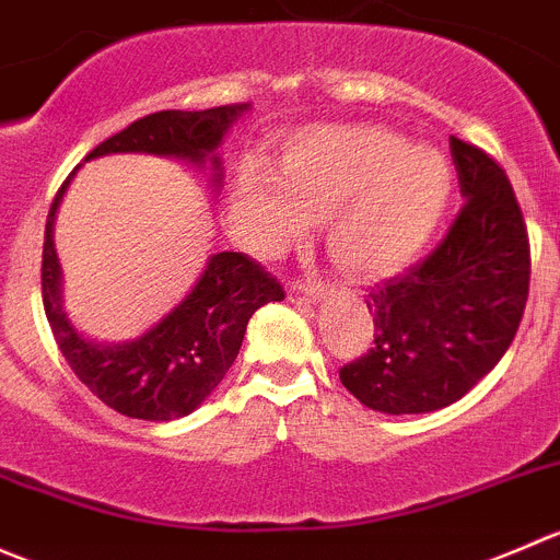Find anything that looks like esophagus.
<instances>
[{"instance_id":"1","label":"esophagus","mask_w":560,"mask_h":560,"mask_svg":"<svg viewBox=\"0 0 560 560\" xmlns=\"http://www.w3.org/2000/svg\"><path fill=\"white\" fill-rule=\"evenodd\" d=\"M318 293H320V282L299 280V278L288 280V296H291V302H310V299H318Z\"/></svg>"}]
</instances>
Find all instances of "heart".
Masks as SVG:
<instances>
[{
  "mask_svg": "<svg viewBox=\"0 0 560 560\" xmlns=\"http://www.w3.org/2000/svg\"><path fill=\"white\" fill-rule=\"evenodd\" d=\"M452 168L435 149L364 125L304 127L282 141L278 165L236 168L229 218L258 256H275L326 212V247L359 278L411 264L433 240L452 198Z\"/></svg>",
  "mask_w": 560,
  "mask_h": 560,
  "instance_id": "obj_1",
  "label": "heart"
}]
</instances>
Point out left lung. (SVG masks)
Returning a JSON list of instances; mask_svg holds the SVG:
<instances>
[{"label":"left lung","instance_id":"left-lung-1","mask_svg":"<svg viewBox=\"0 0 560 560\" xmlns=\"http://www.w3.org/2000/svg\"><path fill=\"white\" fill-rule=\"evenodd\" d=\"M466 198L441 245L406 275L370 288L373 348L340 381L384 413H428L474 389L512 346L530 285V242L506 171L450 138Z\"/></svg>","mask_w":560,"mask_h":560}]
</instances>
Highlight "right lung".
Wrapping results in <instances>:
<instances>
[{
	"instance_id": "1",
	"label": "right lung",
	"mask_w": 560,
	"mask_h": 560,
	"mask_svg": "<svg viewBox=\"0 0 560 560\" xmlns=\"http://www.w3.org/2000/svg\"><path fill=\"white\" fill-rule=\"evenodd\" d=\"M242 110H247V103L207 110H158L105 138L86 160L114 152H149L203 163ZM212 163L220 168L218 158ZM70 176L54 196L43 242V307L54 340L81 384L114 411L147 422L187 417L225 378L240 353L250 315L261 304L285 299V291L278 278L245 253H218L209 258L201 280L185 302L176 304L147 335L121 346L84 340L59 304V261L51 240L54 214Z\"/></svg>"
}]
</instances>
